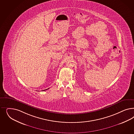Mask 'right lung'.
Wrapping results in <instances>:
<instances>
[{"label": "right lung", "mask_w": 134, "mask_h": 134, "mask_svg": "<svg viewBox=\"0 0 134 134\" xmlns=\"http://www.w3.org/2000/svg\"><path fill=\"white\" fill-rule=\"evenodd\" d=\"M48 89H49V88H48ZM47 90V89H46V90ZM44 90H43V91H44Z\"/></svg>", "instance_id": "right-lung-1"}]
</instances>
